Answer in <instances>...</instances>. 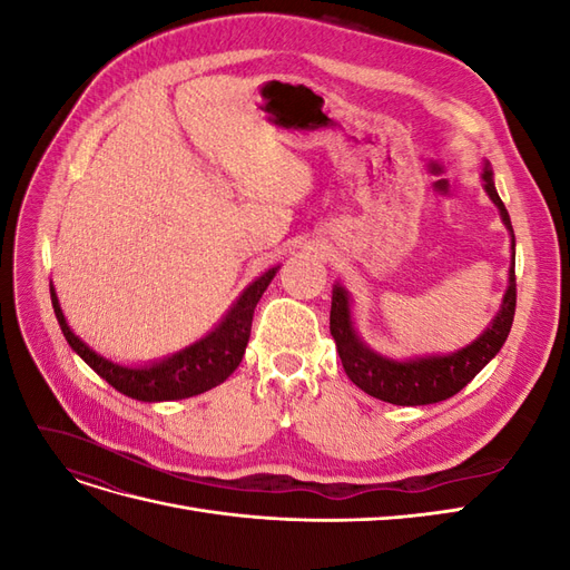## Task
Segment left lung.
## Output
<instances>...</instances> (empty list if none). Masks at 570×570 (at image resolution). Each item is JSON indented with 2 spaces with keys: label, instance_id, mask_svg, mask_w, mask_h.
Returning <instances> with one entry per match:
<instances>
[{
  "label": "left lung",
  "instance_id": "left-lung-1",
  "mask_svg": "<svg viewBox=\"0 0 570 570\" xmlns=\"http://www.w3.org/2000/svg\"><path fill=\"white\" fill-rule=\"evenodd\" d=\"M482 185H485V193L497 204L499 216H502L504 226L511 233V268L499 314L494 316L488 331L475 342H471L469 347L446 356H423L409 361L385 358L368 350L366 344L358 340L352 323L347 289L342 285L333 287L331 335L342 358V368L356 387L375 396V400H383L396 406H423L450 400V396H454L459 390L469 385L473 377L490 364L509 337L515 312V239L507 206L497 195L490 164L482 168Z\"/></svg>",
  "mask_w": 570,
  "mask_h": 570
}]
</instances>
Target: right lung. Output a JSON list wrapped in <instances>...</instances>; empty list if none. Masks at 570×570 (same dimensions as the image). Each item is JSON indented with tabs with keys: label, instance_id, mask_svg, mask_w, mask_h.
I'll return each mask as SVG.
<instances>
[{
	"label": "right lung",
	"instance_id": "obj_1",
	"mask_svg": "<svg viewBox=\"0 0 570 570\" xmlns=\"http://www.w3.org/2000/svg\"><path fill=\"white\" fill-rule=\"evenodd\" d=\"M278 268H268L239 295V299L230 306V312L223 316V321L214 331L202 337L199 342L189 344L183 352L170 354L161 361H151V364H116V361L97 354L90 344H85L66 323L61 312V304L57 299V292L51 287V304H55V314L61 325V333L71 350L88 364L97 375L124 392L126 396L140 402H168V400H185V396H195L206 390L220 385L226 377L239 366L245 356L249 333H252V318L254 308L266 292L268 283Z\"/></svg>",
	"mask_w": 570,
	"mask_h": 570
}]
</instances>
